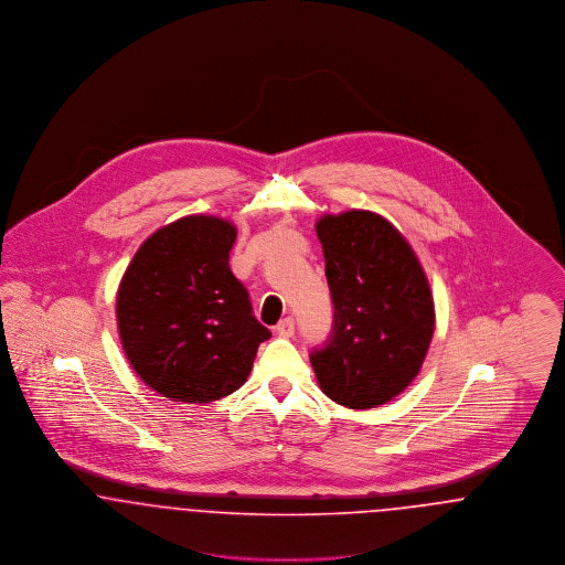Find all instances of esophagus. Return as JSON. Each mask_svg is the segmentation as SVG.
I'll return each instance as SVG.
<instances>
[{
  "label": "esophagus",
  "mask_w": 565,
  "mask_h": 565,
  "mask_svg": "<svg viewBox=\"0 0 565 565\" xmlns=\"http://www.w3.org/2000/svg\"><path fill=\"white\" fill-rule=\"evenodd\" d=\"M275 330H277V334H279V337L290 339V337L295 334V318H284L281 322L275 326Z\"/></svg>",
  "instance_id": "1"
}]
</instances>
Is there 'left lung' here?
Here are the masks:
<instances>
[{"instance_id":"1","label":"left lung","mask_w":565,"mask_h":565,"mask_svg":"<svg viewBox=\"0 0 565 565\" xmlns=\"http://www.w3.org/2000/svg\"><path fill=\"white\" fill-rule=\"evenodd\" d=\"M334 326L311 366L323 394L375 408L417 376L434 334L426 273L403 235L379 214L351 210L316 224Z\"/></svg>"}]
</instances>
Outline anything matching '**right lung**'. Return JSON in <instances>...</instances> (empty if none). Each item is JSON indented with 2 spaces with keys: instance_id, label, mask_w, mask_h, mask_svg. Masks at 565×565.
Returning <instances> with one entry per match:
<instances>
[{
  "instance_id": "obj_1",
  "label": "right lung",
  "mask_w": 565,
  "mask_h": 565,
  "mask_svg": "<svg viewBox=\"0 0 565 565\" xmlns=\"http://www.w3.org/2000/svg\"><path fill=\"white\" fill-rule=\"evenodd\" d=\"M237 231L186 215L150 235L125 270L116 320L141 381L178 403H214L239 390L270 337L228 267Z\"/></svg>"
}]
</instances>
